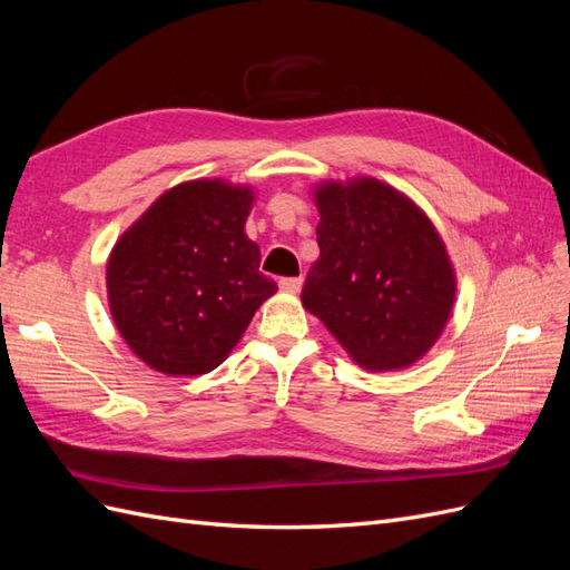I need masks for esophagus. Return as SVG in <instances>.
<instances>
[{
    "label": "esophagus",
    "mask_w": 570,
    "mask_h": 570,
    "mask_svg": "<svg viewBox=\"0 0 570 570\" xmlns=\"http://www.w3.org/2000/svg\"><path fill=\"white\" fill-rule=\"evenodd\" d=\"M302 278H281L278 281V287L283 289V292H289V295H297V292L302 289Z\"/></svg>",
    "instance_id": "1"
}]
</instances>
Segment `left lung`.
Wrapping results in <instances>:
<instances>
[{"label": "left lung", "instance_id": "obj_1", "mask_svg": "<svg viewBox=\"0 0 570 570\" xmlns=\"http://www.w3.org/2000/svg\"><path fill=\"white\" fill-rule=\"evenodd\" d=\"M321 256L302 304L366 371L406 368L452 316L456 275L430 218L375 178L316 185Z\"/></svg>", "mask_w": 570, "mask_h": 570}]
</instances>
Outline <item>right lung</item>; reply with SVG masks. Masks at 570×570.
<instances>
[{
    "label": "right lung",
    "instance_id": "1",
    "mask_svg": "<svg viewBox=\"0 0 570 570\" xmlns=\"http://www.w3.org/2000/svg\"><path fill=\"white\" fill-rule=\"evenodd\" d=\"M252 204L247 185L189 180L118 237L107 264L109 308L149 368L174 377L214 371L275 295L245 233Z\"/></svg>",
    "mask_w": 570,
    "mask_h": 570
}]
</instances>
